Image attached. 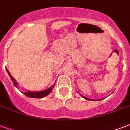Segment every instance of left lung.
Segmentation results:
<instances>
[{"label":"left lung","instance_id":"obj_1","mask_svg":"<svg viewBox=\"0 0 130 130\" xmlns=\"http://www.w3.org/2000/svg\"><path fill=\"white\" fill-rule=\"evenodd\" d=\"M83 96V97H84V99H86V100H90V101H92V100H91V99H90L86 98V97H85V96Z\"/></svg>","mask_w":130,"mask_h":130}]
</instances>
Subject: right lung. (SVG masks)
Returning a JSON list of instances; mask_svg holds the SVG:
<instances>
[{
  "mask_svg": "<svg viewBox=\"0 0 130 130\" xmlns=\"http://www.w3.org/2000/svg\"><path fill=\"white\" fill-rule=\"evenodd\" d=\"M7 73H8L12 81V82H13V85L15 86V87H17V82H16V81L15 80V79L11 76V75L10 74V73L9 72V71L7 69ZM54 87V86H53L51 88H49L48 89L45 90H43V91L41 92H32L31 91H28L27 92H25L24 93V94H25L26 96H29V97H31V98H38V99H41L42 98V97H44L46 95L50 93L52 91L53 88Z\"/></svg>",
  "mask_w": 130,
  "mask_h": 130,
  "instance_id": "add662e5",
  "label": "right lung"
}]
</instances>
